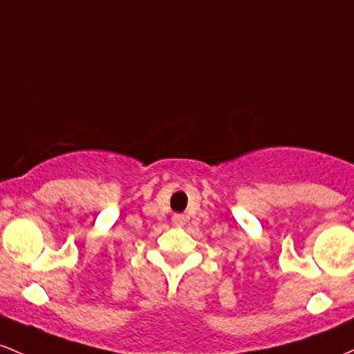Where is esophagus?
Instances as JSON below:
<instances>
[{"label":"esophagus","mask_w":354,"mask_h":354,"mask_svg":"<svg viewBox=\"0 0 354 354\" xmlns=\"http://www.w3.org/2000/svg\"><path fill=\"white\" fill-rule=\"evenodd\" d=\"M172 222L176 227H182V225L185 224V216H182V214H174Z\"/></svg>","instance_id":"34e87169"}]
</instances>
